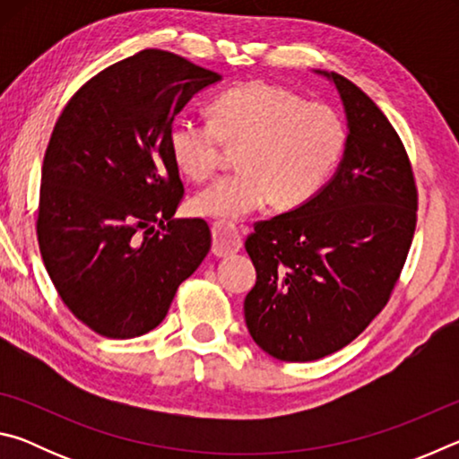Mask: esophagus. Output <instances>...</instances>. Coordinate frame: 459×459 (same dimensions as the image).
Instances as JSON below:
<instances>
[{
	"label": "esophagus",
	"instance_id": "esophagus-1",
	"mask_svg": "<svg viewBox=\"0 0 459 459\" xmlns=\"http://www.w3.org/2000/svg\"><path fill=\"white\" fill-rule=\"evenodd\" d=\"M243 247V235L237 224L214 222L212 224V253L216 257H229Z\"/></svg>",
	"mask_w": 459,
	"mask_h": 459
}]
</instances>
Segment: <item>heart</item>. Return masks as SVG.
Returning a JSON list of instances; mask_svg holds the SVG:
<instances>
[{
    "mask_svg": "<svg viewBox=\"0 0 459 459\" xmlns=\"http://www.w3.org/2000/svg\"><path fill=\"white\" fill-rule=\"evenodd\" d=\"M169 152L180 172L206 182L240 152L243 172L222 178L192 200V211L243 219L271 200L306 204L330 180L346 152L348 127L336 108L267 82L235 87L212 103V121L180 117L169 127Z\"/></svg>",
    "mask_w": 459,
    "mask_h": 459,
    "instance_id": "b5f03b06",
    "label": "heart"
}]
</instances>
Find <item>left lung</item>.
<instances>
[{"mask_svg":"<svg viewBox=\"0 0 459 459\" xmlns=\"http://www.w3.org/2000/svg\"><path fill=\"white\" fill-rule=\"evenodd\" d=\"M328 76L351 129L336 176L295 211L255 222L245 240L257 269L247 328L285 362L324 359L364 332L391 299L417 227L415 174L399 134L367 92Z\"/></svg>","mask_w":459,"mask_h":459,"instance_id":"1","label":"left lung"}]
</instances>
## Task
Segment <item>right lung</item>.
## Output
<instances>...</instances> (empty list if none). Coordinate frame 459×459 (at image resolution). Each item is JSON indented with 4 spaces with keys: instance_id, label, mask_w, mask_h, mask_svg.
I'll return each mask as SVG.
<instances>
[{
    "instance_id": "1",
    "label": "right lung",
    "mask_w": 459,
    "mask_h": 459,
    "mask_svg": "<svg viewBox=\"0 0 459 459\" xmlns=\"http://www.w3.org/2000/svg\"><path fill=\"white\" fill-rule=\"evenodd\" d=\"M221 74L147 48L92 76L62 108L42 164L36 235L54 287L105 338L142 336L211 251L184 198L169 127ZM160 226V230H155Z\"/></svg>"
}]
</instances>
